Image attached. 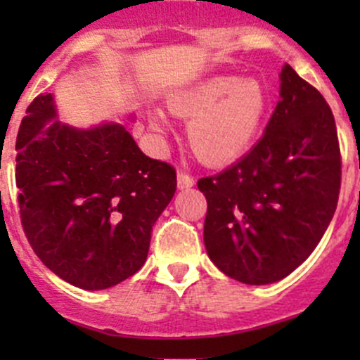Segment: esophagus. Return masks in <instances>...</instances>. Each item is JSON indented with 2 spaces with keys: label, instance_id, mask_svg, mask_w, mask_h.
<instances>
[{
  "label": "esophagus",
  "instance_id": "obj_1",
  "mask_svg": "<svg viewBox=\"0 0 360 360\" xmlns=\"http://www.w3.org/2000/svg\"><path fill=\"white\" fill-rule=\"evenodd\" d=\"M193 184H195L193 176H190V174H186V172H177V186H179L181 190L191 188Z\"/></svg>",
  "mask_w": 360,
  "mask_h": 360
}]
</instances>
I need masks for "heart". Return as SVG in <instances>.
<instances>
[{"label": "heart", "mask_w": 360, "mask_h": 360, "mask_svg": "<svg viewBox=\"0 0 360 360\" xmlns=\"http://www.w3.org/2000/svg\"><path fill=\"white\" fill-rule=\"evenodd\" d=\"M167 104L172 115L190 120L188 144L197 158L224 165L240 158L256 139L270 111V96L257 79L221 75L174 94ZM151 125L165 129L158 112Z\"/></svg>", "instance_id": "b5f03b06"}]
</instances>
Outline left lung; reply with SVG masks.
<instances>
[{"label":"left lung","instance_id":"obj_1","mask_svg":"<svg viewBox=\"0 0 360 360\" xmlns=\"http://www.w3.org/2000/svg\"><path fill=\"white\" fill-rule=\"evenodd\" d=\"M341 157L322 94L285 64L263 137L237 163L202 177L203 242L228 277L264 285L288 277L321 242L338 205Z\"/></svg>","mask_w":360,"mask_h":360}]
</instances>
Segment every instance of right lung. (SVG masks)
<instances>
[{
	"label": "right lung",
	"mask_w": 360,
	"mask_h": 360,
	"mask_svg": "<svg viewBox=\"0 0 360 360\" xmlns=\"http://www.w3.org/2000/svg\"><path fill=\"white\" fill-rule=\"evenodd\" d=\"M25 112L15 181L20 221L36 256L86 291L132 277L176 193L174 167L146 157L122 123H60L52 94L36 97Z\"/></svg>",
	"instance_id": "obj_1"
}]
</instances>
